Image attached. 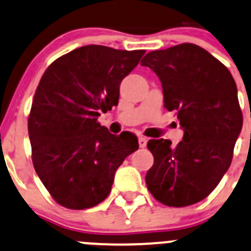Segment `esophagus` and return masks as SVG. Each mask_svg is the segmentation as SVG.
<instances>
[{"mask_svg":"<svg viewBox=\"0 0 251 251\" xmlns=\"http://www.w3.org/2000/svg\"><path fill=\"white\" fill-rule=\"evenodd\" d=\"M138 145H140L141 148H145L146 146H147V138H146V137L138 138Z\"/></svg>","mask_w":251,"mask_h":251,"instance_id":"obj_1","label":"esophagus"}]
</instances>
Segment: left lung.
<instances>
[{
	"label": "left lung",
	"mask_w": 251,
	"mask_h": 251,
	"mask_svg": "<svg viewBox=\"0 0 251 251\" xmlns=\"http://www.w3.org/2000/svg\"><path fill=\"white\" fill-rule=\"evenodd\" d=\"M162 82L164 106L184 130L176 146L150 140L154 163L146 175L163 205L190 206L207 198L229 168L243 114L237 86L225 65L195 44L151 51L141 61Z\"/></svg>",
	"instance_id": "8db88e82"
}]
</instances>
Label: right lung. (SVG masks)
Returning <instances> with one entry per match:
<instances>
[{
  "instance_id": "1",
  "label": "right lung",
  "mask_w": 251,
  "mask_h": 251,
  "mask_svg": "<svg viewBox=\"0 0 251 251\" xmlns=\"http://www.w3.org/2000/svg\"><path fill=\"white\" fill-rule=\"evenodd\" d=\"M145 52L86 45L44 72L28 132L36 174L58 205L84 210L100 203L110 194L116 169L138 150L135 135H113L98 116L118 105L121 81Z\"/></svg>"
}]
</instances>
